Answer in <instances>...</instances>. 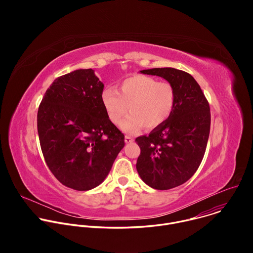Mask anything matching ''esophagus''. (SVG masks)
Returning a JSON list of instances; mask_svg holds the SVG:
<instances>
[{
  "mask_svg": "<svg viewBox=\"0 0 253 253\" xmlns=\"http://www.w3.org/2000/svg\"><path fill=\"white\" fill-rule=\"evenodd\" d=\"M134 141V138L131 137V136H125V143L129 144V143H132Z\"/></svg>",
  "mask_w": 253,
  "mask_h": 253,
  "instance_id": "obj_1",
  "label": "esophagus"
}]
</instances>
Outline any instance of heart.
<instances>
[{
  "label": "heart",
  "instance_id": "b5f03b06",
  "mask_svg": "<svg viewBox=\"0 0 253 253\" xmlns=\"http://www.w3.org/2000/svg\"><path fill=\"white\" fill-rule=\"evenodd\" d=\"M175 97L174 87L169 82L134 75L121 81L117 90L103 89L101 103L108 119L114 125H119L130 109L131 114L123 121L121 129L133 134L143 126L153 129L163 124L172 114Z\"/></svg>",
  "mask_w": 253,
  "mask_h": 253
}]
</instances>
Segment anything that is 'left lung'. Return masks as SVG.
I'll use <instances>...</instances> for the list:
<instances>
[{
	"label": "left lung",
	"mask_w": 253,
	"mask_h": 253,
	"mask_svg": "<svg viewBox=\"0 0 253 253\" xmlns=\"http://www.w3.org/2000/svg\"><path fill=\"white\" fill-rule=\"evenodd\" d=\"M143 74L164 78L175 90L170 117L149 136L136 142L141 149L136 168L148 186L168 190L185 183L198 169L210 132V108L200 86L188 73L174 68H153Z\"/></svg>",
	"instance_id": "1"
}]
</instances>
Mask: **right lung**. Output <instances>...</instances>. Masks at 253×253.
Returning a JSON list of instances; mask_svg holds the SVG:
<instances>
[{"instance_id":"add662e5","label":"right lung","mask_w":253,"mask_h":253,"mask_svg":"<svg viewBox=\"0 0 253 253\" xmlns=\"http://www.w3.org/2000/svg\"><path fill=\"white\" fill-rule=\"evenodd\" d=\"M104 84L92 69L58 77L39 106L37 126L45 161L59 181L87 191L101 184L124 147V134L101 103Z\"/></svg>"}]
</instances>
